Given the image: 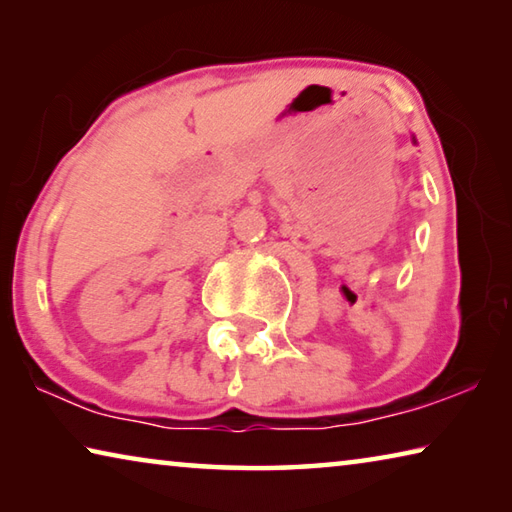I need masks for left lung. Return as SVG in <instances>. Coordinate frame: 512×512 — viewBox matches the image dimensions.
Instances as JSON below:
<instances>
[{
    "label": "left lung",
    "instance_id": "obj_1",
    "mask_svg": "<svg viewBox=\"0 0 512 512\" xmlns=\"http://www.w3.org/2000/svg\"><path fill=\"white\" fill-rule=\"evenodd\" d=\"M413 142H415V137H413Z\"/></svg>",
    "mask_w": 512,
    "mask_h": 512
}]
</instances>
